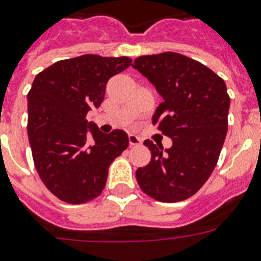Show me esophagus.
I'll return each mask as SVG.
<instances>
[{
  "mask_svg": "<svg viewBox=\"0 0 261 261\" xmlns=\"http://www.w3.org/2000/svg\"><path fill=\"white\" fill-rule=\"evenodd\" d=\"M129 146H140L141 145V140L135 135H129Z\"/></svg>",
  "mask_w": 261,
  "mask_h": 261,
  "instance_id": "obj_1",
  "label": "esophagus"
}]
</instances>
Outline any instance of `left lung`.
Masks as SVG:
<instances>
[{"instance_id": "left-lung-1", "label": "left lung", "mask_w": 261, "mask_h": 261, "mask_svg": "<svg viewBox=\"0 0 261 261\" xmlns=\"http://www.w3.org/2000/svg\"><path fill=\"white\" fill-rule=\"evenodd\" d=\"M133 68L162 95L153 125L172 140L165 153L162 145L144 142L151 159L137 168L138 186L156 201L190 199L212 175L225 142L230 107L225 82L204 64L175 52L140 56Z\"/></svg>"}]
</instances>
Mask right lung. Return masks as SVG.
I'll use <instances>...</instances> for the list:
<instances>
[{
	"label": "right lung",
	"mask_w": 261,
	"mask_h": 261,
	"mask_svg": "<svg viewBox=\"0 0 261 261\" xmlns=\"http://www.w3.org/2000/svg\"><path fill=\"white\" fill-rule=\"evenodd\" d=\"M130 64L126 56L82 55L55 62L32 82L27 133L34 165L48 191L61 201L85 204L98 197L110 165L128 147L124 130L105 135L86 115L102 105L108 80Z\"/></svg>",
	"instance_id": "add662e5"
}]
</instances>
